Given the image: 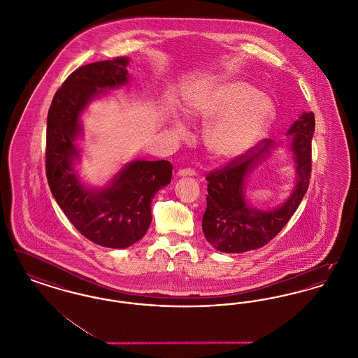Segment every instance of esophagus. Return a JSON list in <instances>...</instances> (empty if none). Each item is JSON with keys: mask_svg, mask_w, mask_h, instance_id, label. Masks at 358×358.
<instances>
[{"mask_svg": "<svg viewBox=\"0 0 358 358\" xmlns=\"http://www.w3.org/2000/svg\"><path fill=\"white\" fill-rule=\"evenodd\" d=\"M177 176H180V177H187V176H196V171H193V169H180V171H177Z\"/></svg>", "mask_w": 358, "mask_h": 358, "instance_id": "1", "label": "esophagus"}]
</instances>
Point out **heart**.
Listing matches in <instances>:
<instances>
[{
  "instance_id": "heart-1",
  "label": "heart",
  "mask_w": 358,
  "mask_h": 358,
  "mask_svg": "<svg viewBox=\"0 0 358 358\" xmlns=\"http://www.w3.org/2000/svg\"><path fill=\"white\" fill-rule=\"evenodd\" d=\"M189 114L216 120L208 130L210 152L235 159L250 152L267 133L275 115L273 101L243 80L217 79L197 90L187 104Z\"/></svg>"
}]
</instances>
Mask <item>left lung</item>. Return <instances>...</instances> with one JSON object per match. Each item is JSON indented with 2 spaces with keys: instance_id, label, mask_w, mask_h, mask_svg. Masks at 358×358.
I'll return each mask as SVG.
<instances>
[{
  "instance_id": "left-lung-1",
  "label": "left lung",
  "mask_w": 358,
  "mask_h": 358,
  "mask_svg": "<svg viewBox=\"0 0 358 358\" xmlns=\"http://www.w3.org/2000/svg\"><path fill=\"white\" fill-rule=\"evenodd\" d=\"M315 129L314 114L302 113L287 131L294 157L296 184L291 194L273 209H257L245 200V180L270 157L276 146L273 139H263L250 152L235 158L220 171L206 176L208 194L203 216L205 238L220 252L240 254L270 243L289 222L306 194L311 176V141ZM262 144L261 150H255ZM255 152L254 156L252 153Z\"/></svg>"
}]
</instances>
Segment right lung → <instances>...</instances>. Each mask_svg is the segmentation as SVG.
<instances>
[{
  "label": "right lung",
  "instance_id": "1",
  "mask_svg": "<svg viewBox=\"0 0 358 358\" xmlns=\"http://www.w3.org/2000/svg\"><path fill=\"white\" fill-rule=\"evenodd\" d=\"M129 57L96 62L75 69L56 91L47 120L45 171L52 194L72 225L95 244L127 248L145 236L152 222L155 193L171 184L169 161L126 164L104 187L80 182L73 162L80 153V115L106 90L127 85Z\"/></svg>",
  "mask_w": 358,
  "mask_h": 358
}]
</instances>
